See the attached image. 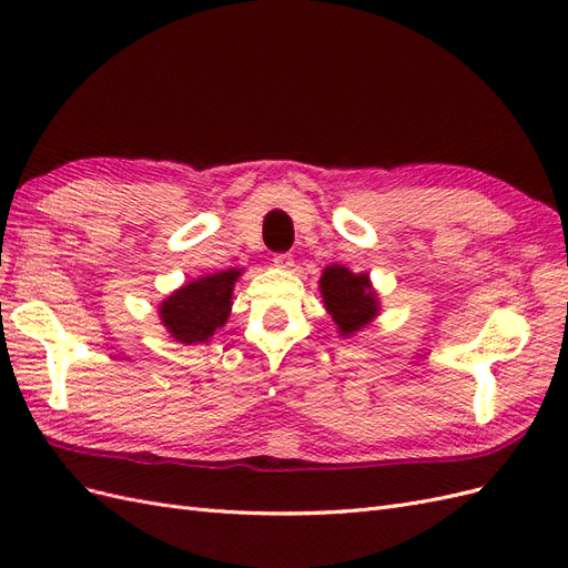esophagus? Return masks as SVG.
I'll return each mask as SVG.
<instances>
[{"mask_svg": "<svg viewBox=\"0 0 568 568\" xmlns=\"http://www.w3.org/2000/svg\"><path fill=\"white\" fill-rule=\"evenodd\" d=\"M272 263L277 265V267H282V270H288V267H294V255L291 253H277L272 257Z\"/></svg>", "mask_w": 568, "mask_h": 568, "instance_id": "1", "label": "esophagus"}]
</instances>
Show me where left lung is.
Instances as JSON below:
<instances>
[{
    "instance_id": "1",
    "label": "left lung",
    "mask_w": 568,
    "mask_h": 568,
    "mask_svg": "<svg viewBox=\"0 0 568 568\" xmlns=\"http://www.w3.org/2000/svg\"><path fill=\"white\" fill-rule=\"evenodd\" d=\"M320 291L326 313L332 315L341 336H353L379 315V296L372 288L369 274H355L343 265L324 267Z\"/></svg>"
}]
</instances>
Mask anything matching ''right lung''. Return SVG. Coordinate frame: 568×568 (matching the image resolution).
<instances>
[{"instance_id":"1","label":"right lung","mask_w":568,"mask_h":568,"mask_svg":"<svg viewBox=\"0 0 568 568\" xmlns=\"http://www.w3.org/2000/svg\"><path fill=\"white\" fill-rule=\"evenodd\" d=\"M239 277L242 270L213 272L173 291L159 307L168 334L184 346L209 343L230 317L232 291Z\"/></svg>"}]
</instances>
